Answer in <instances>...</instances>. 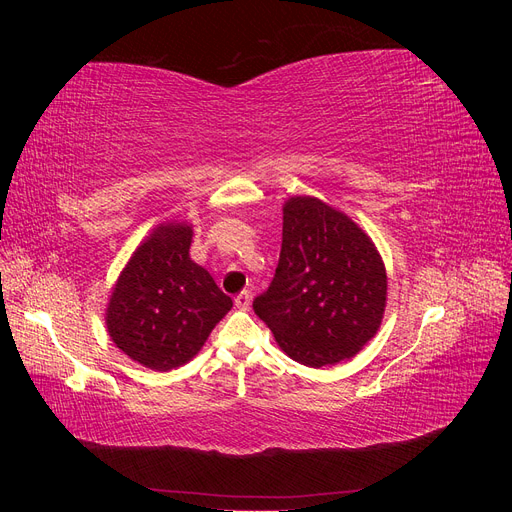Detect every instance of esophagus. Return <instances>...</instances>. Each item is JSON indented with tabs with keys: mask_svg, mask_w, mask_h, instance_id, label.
I'll use <instances>...</instances> for the list:
<instances>
[{
	"mask_svg": "<svg viewBox=\"0 0 512 512\" xmlns=\"http://www.w3.org/2000/svg\"><path fill=\"white\" fill-rule=\"evenodd\" d=\"M235 305H237L239 309H250V305H252V294L247 292V290L239 292L237 297H235Z\"/></svg>",
	"mask_w": 512,
	"mask_h": 512,
	"instance_id": "34e87169",
	"label": "esophagus"
}]
</instances>
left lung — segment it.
<instances>
[{"mask_svg": "<svg viewBox=\"0 0 512 512\" xmlns=\"http://www.w3.org/2000/svg\"><path fill=\"white\" fill-rule=\"evenodd\" d=\"M384 307L386 269L367 232L320 198H288L275 277L254 299L277 346L307 367L352 359L378 333Z\"/></svg>", "mask_w": 512, "mask_h": 512, "instance_id": "left-lung-1", "label": "left lung"}]
</instances>
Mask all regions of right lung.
Segmentation results:
<instances>
[{
    "mask_svg": "<svg viewBox=\"0 0 512 512\" xmlns=\"http://www.w3.org/2000/svg\"><path fill=\"white\" fill-rule=\"evenodd\" d=\"M194 230L166 222L136 247L106 305L113 344L147 369L170 371L192 361L232 307L207 269L190 258Z\"/></svg>",
    "mask_w": 512,
    "mask_h": 512,
    "instance_id": "right-lung-1",
    "label": "right lung"
}]
</instances>
